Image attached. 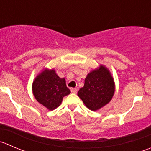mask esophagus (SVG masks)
I'll use <instances>...</instances> for the list:
<instances>
[{
    "mask_svg": "<svg viewBox=\"0 0 151 151\" xmlns=\"http://www.w3.org/2000/svg\"><path fill=\"white\" fill-rule=\"evenodd\" d=\"M71 93H77V88H71Z\"/></svg>",
    "mask_w": 151,
    "mask_h": 151,
    "instance_id": "obj_1",
    "label": "esophagus"
}]
</instances>
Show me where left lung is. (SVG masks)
<instances>
[{
    "instance_id": "obj_1",
    "label": "left lung",
    "mask_w": 151,
    "mask_h": 151,
    "mask_svg": "<svg viewBox=\"0 0 151 151\" xmlns=\"http://www.w3.org/2000/svg\"><path fill=\"white\" fill-rule=\"evenodd\" d=\"M114 91L115 84L111 72L100 65L88 74L84 86L79 90L77 95L88 108L95 111L111 100Z\"/></svg>"
}]
</instances>
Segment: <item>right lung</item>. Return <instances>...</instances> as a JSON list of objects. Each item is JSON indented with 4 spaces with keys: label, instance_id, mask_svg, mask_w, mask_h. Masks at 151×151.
<instances>
[{
    "label": "right lung",
    "instance_id": "right-lung-1",
    "mask_svg": "<svg viewBox=\"0 0 151 151\" xmlns=\"http://www.w3.org/2000/svg\"><path fill=\"white\" fill-rule=\"evenodd\" d=\"M32 91L37 101L50 111L60 106L63 98L71 93L65 78H60L54 69L47 68L35 77Z\"/></svg>",
    "mask_w": 151,
    "mask_h": 151
}]
</instances>
